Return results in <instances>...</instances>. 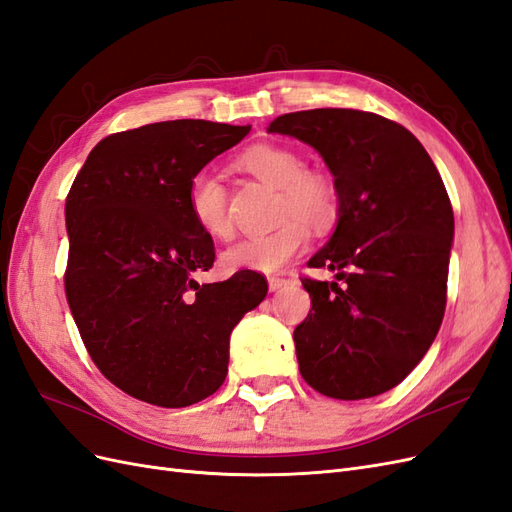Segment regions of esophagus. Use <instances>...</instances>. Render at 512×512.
<instances>
[{
    "mask_svg": "<svg viewBox=\"0 0 512 512\" xmlns=\"http://www.w3.org/2000/svg\"><path fill=\"white\" fill-rule=\"evenodd\" d=\"M287 283H289L287 279H279V276H270V279H268L270 291H279V289H283Z\"/></svg>",
    "mask_w": 512,
    "mask_h": 512,
    "instance_id": "1",
    "label": "esophagus"
}]
</instances>
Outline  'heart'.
<instances>
[{
    "instance_id": "1",
    "label": "heart",
    "mask_w": 512,
    "mask_h": 512,
    "mask_svg": "<svg viewBox=\"0 0 512 512\" xmlns=\"http://www.w3.org/2000/svg\"><path fill=\"white\" fill-rule=\"evenodd\" d=\"M240 163L246 171L257 175L276 188H281V218L289 219L274 231L244 238L223 253V266L231 272L272 274L285 268L309 242V227L326 229L337 218V193L332 184L311 173L306 160L279 145H255L242 154ZM188 212L195 225L214 240H227L233 223L227 208V188L210 169H201L188 184Z\"/></svg>"
}]
</instances>
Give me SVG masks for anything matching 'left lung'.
<instances>
[{"label": "left lung", "mask_w": 512, "mask_h": 512, "mask_svg": "<svg viewBox=\"0 0 512 512\" xmlns=\"http://www.w3.org/2000/svg\"><path fill=\"white\" fill-rule=\"evenodd\" d=\"M268 133L317 150L339 199L337 227L309 259L337 281H302L311 311L294 330L300 373L332 399L377 397L414 371L442 326L455 236L444 182L410 130L375 113H285Z\"/></svg>", "instance_id": "obj_1"}]
</instances>
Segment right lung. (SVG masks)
<instances>
[{
  "label": "right lung",
  "mask_w": 512,
  "mask_h": 512,
  "mask_svg": "<svg viewBox=\"0 0 512 512\" xmlns=\"http://www.w3.org/2000/svg\"><path fill=\"white\" fill-rule=\"evenodd\" d=\"M251 126L171 120L102 139L66 197V298L100 373L139 401L186 407L223 386L229 337L266 298L257 272L199 285L214 242L188 184Z\"/></svg>",
  "instance_id": "add662e5"
}]
</instances>
